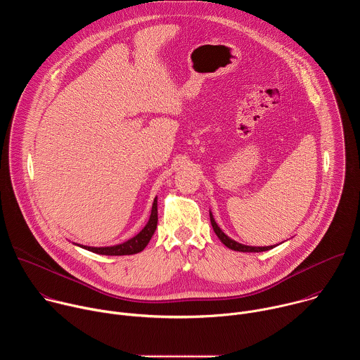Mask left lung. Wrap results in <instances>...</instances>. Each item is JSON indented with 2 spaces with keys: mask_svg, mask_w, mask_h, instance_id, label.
<instances>
[{
  "mask_svg": "<svg viewBox=\"0 0 360 360\" xmlns=\"http://www.w3.org/2000/svg\"><path fill=\"white\" fill-rule=\"evenodd\" d=\"M210 218H211V224H212V228H214L217 236L221 239V242H222L226 248H229V249H232V250H238V252H264V250H269V249L275 248V245H274V246H248V245H242V243H239V242L231 239L228 235H225V233L222 232V229H221V228L218 226V224L215 222V219H214L211 211H210Z\"/></svg>",
  "mask_w": 360,
  "mask_h": 360,
  "instance_id": "1",
  "label": "left lung"
}]
</instances>
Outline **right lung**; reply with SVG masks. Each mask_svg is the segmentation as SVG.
<instances>
[{
    "label": "right lung",
    "instance_id": "obj_1",
    "mask_svg": "<svg viewBox=\"0 0 360 360\" xmlns=\"http://www.w3.org/2000/svg\"><path fill=\"white\" fill-rule=\"evenodd\" d=\"M158 198L153 199L152 203V211H150V217L146 222V225L143 226V229L135 235L134 238L128 239L124 243L120 245H114V246H104V248H95V246H85V245H78L89 252L94 253H99V255H108V256H121V255H134L138 253L141 250L145 249V246L149 243L153 232L157 229L158 225Z\"/></svg>",
    "mask_w": 360,
    "mask_h": 360
}]
</instances>
